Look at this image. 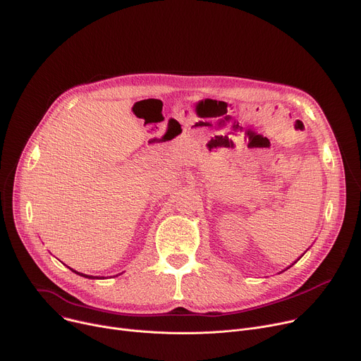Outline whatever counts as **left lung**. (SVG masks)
I'll return each mask as SVG.
<instances>
[{
  "mask_svg": "<svg viewBox=\"0 0 361 361\" xmlns=\"http://www.w3.org/2000/svg\"><path fill=\"white\" fill-rule=\"evenodd\" d=\"M292 265H293V264H292ZM292 265H290V267H292ZM290 267H289V268H290ZM286 269H288V268H286Z\"/></svg>",
  "mask_w": 361,
  "mask_h": 361,
  "instance_id": "left-lung-1",
  "label": "left lung"
}]
</instances>
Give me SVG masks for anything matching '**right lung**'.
Segmentation results:
<instances>
[{"mask_svg":"<svg viewBox=\"0 0 361 361\" xmlns=\"http://www.w3.org/2000/svg\"><path fill=\"white\" fill-rule=\"evenodd\" d=\"M72 271H73V269H72ZM73 272H75V274H78V275H80V276H85V278H89V279H94V278H96V279H97V276H90V275H85V274H80V272H76V271H73Z\"/></svg>","mask_w":361,"mask_h":361,"instance_id":"right-lung-1","label":"right lung"}]
</instances>
